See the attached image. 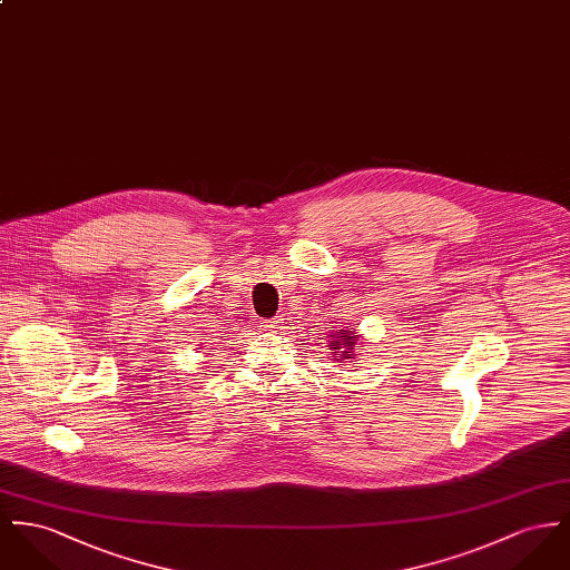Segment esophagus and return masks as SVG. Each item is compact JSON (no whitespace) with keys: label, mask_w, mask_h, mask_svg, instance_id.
Segmentation results:
<instances>
[{"label":"esophagus","mask_w":570,"mask_h":570,"mask_svg":"<svg viewBox=\"0 0 570 570\" xmlns=\"http://www.w3.org/2000/svg\"><path fill=\"white\" fill-rule=\"evenodd\" d=\"M261 327L268 330V332H279V330L284 327V318H279V316H275V318H264Z\"/></svg>","instance_id":"34e87169"}]
</instances>
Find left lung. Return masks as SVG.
I'll use <instances>...</instances> for the list:
<instances>
[{
    "mask_svg": "<svg viewBox=\"0 0 570 570\" xmlns=\"http://www.w3.org/2000/svg\"><path fill=\"white\" fill-rule=\"evenodd\" d=\"M357 332H351V330H338V332H332L330 334V341H327V347L332 350V355L336 362H343V360H355V343H357Z\"/></svg>",
    "mask_w": 570,
    "mask_h": 570,
    "instance_id": "left-lung-1",
    "label": "left lung"
}]
</instances>
